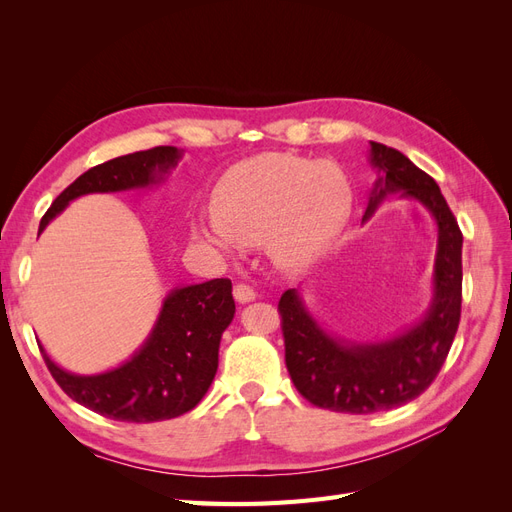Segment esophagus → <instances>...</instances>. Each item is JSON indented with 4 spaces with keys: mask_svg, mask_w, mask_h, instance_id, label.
Instances as JSON below:
<instances>
[{
    "mask_svg": "<svg viewBox=\"0 0 512 512\" xmlns=\"http://www.w3.org/2000/svg\"><path fill=\"white\" fill-rule=\"evenodd\" d=\"M232 294H235V299H237L239 303H252V301L256 299L254 288L247 286V284H237L235 290H232Z\"/></svg>",
    "mask_w": 512,
    "mask_h": 512,
    "instance_id": "34e87169",
    "label": "esophagus"
}]
</instances>
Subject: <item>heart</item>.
Wrapping results in <instances>:
<instances>
[{
	"label": "heart",
	"instance_id": "b5f03b06",
	"mask_svg": "<svg viewBox=\"0 0 512 512\" xmlns=\"http://www.w3.org/2000/svg\"><path fill=\"white\" fill-rule=\"evenodd\" d=\"M352 185L342 168L288 153H265L232 166L215 190L213 213L200 224L207 241H269L271 256L299 267L318 256L350 218Z\"/></svg>",
	"mask_w": 512,
	"mask_h": 512
}]
</instances>
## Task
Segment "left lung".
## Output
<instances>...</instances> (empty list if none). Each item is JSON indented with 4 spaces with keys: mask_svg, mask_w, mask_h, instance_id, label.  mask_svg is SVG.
<instances>
[{
    "mask_svg": "<svg viewBox=\"0 0 512 512\" xmlns=\"http://www.w3.org/2000/svg\"><path fill=\"white\" fill-rule=\"evenodd\" d=\"M369 162L378 179L363 220L374 215L386 194L399 192L418 200L438 224L433 299L425 318L391 339L356 344L324 331L294 288L277 303L286 367L297 391L309 404L344 414L393 410L427 391L453 346L461 318L463 235L438 183L404 153L382 143H371Z\"/></svg>",
    "mask_w": 512,
    "mask_h": 512,
    "instance_id": "8db88e82",
    "label": "left lung"
}]
</instances>
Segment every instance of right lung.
Wrapping results in <instances>:
<instances>
[{"mask_svg": "<svg viewBox=\"0 0 512 512\" xmlns=\"http://www.w3.org/2000/svg\"><path fill=\"white\" fill-rule=\"evenodd\" d=\"M181 158L177 147H153L89 168L61 192L40 222V232L70 200L96 192H123L160 183ZM235 316L226 277L175 288L156 327L130 361L96 376H76L42 350L51 376L76 404L113 421L156 423L196 408L218 371L220 339Z\"/></svg>", "mask_w": 512, "mask_h": 512, "instance_id": "add662e5", "label": "right lung"}]
</instances>
